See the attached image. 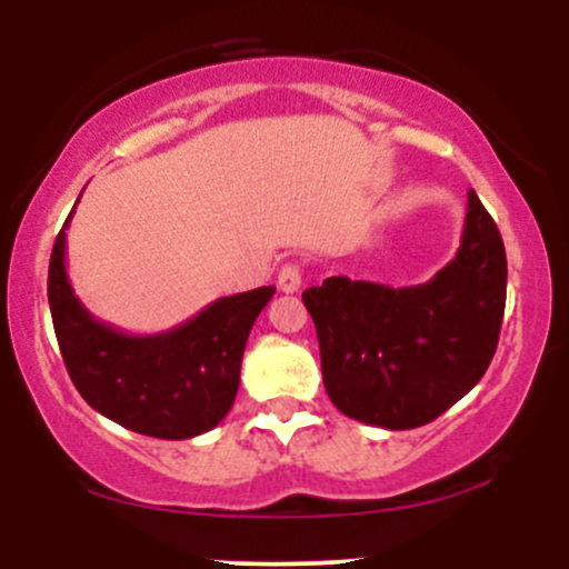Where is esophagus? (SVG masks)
<instances>
[{
  "mask_svg": "<svg viewBox=\"0 0 569 569\" xmlns=\"http://www.w3.org/2000/svg\"><path fill=\"white\" fill-rule=\"evenodd\" d=\"M299 286H302V267L293 264V262L280 267L278 289L283 293H293V291H299Z\"/></svg>",
  "mask_w": 569,
  "mask_h": 569,
  "instance_id": "34e87169",
  "label": "esophagus"
}]
</instances>
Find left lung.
I'll use <instances>...</instances> for the list:
<instances>
[{"label": "left lung", "mask_w": 569, "mask_h": 569, "mask_svg": "<svg viewBox=\"0 0 569 569\" xmlns=\"http://www.w3.org/2000/svg\"><path fill=\"white\" fill-rule=\"evenodd\" d=\"M506 248L479 194L468 192L457 257L428 283L326 278L302 293L321 348L323 385L342 415L409 430L460 401L498 350Z\"/></svg>", "instance_id": "1"}]
</instances>
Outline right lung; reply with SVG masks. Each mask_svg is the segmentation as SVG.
<instances>
[{
  "mask_svg": "<svg viewBox=\"0 0 569 569\" xmlns=\"http://www.w3.org/2000/svg\"><path fill=\"white\" fill-rule=\"evenodd\" d=\"M69 219L50 253L48 302L74 388L96 411L141 436L179 441L217 428L238 396L248 331L276 286L221 297L162 335H126L74 297L67 276Z\"/></svg>",
  "mask_w": 569,
  "mask_h": 569,
  "instance_id": "1",
  "label": "right lung"
}]
</instances>
